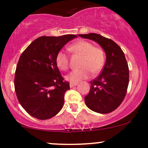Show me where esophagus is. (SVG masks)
Masks as SVG:
<instances>
[{
	"label": "esophagus",
	"mask_w": 148,
	"mask_h": 148,
	"mask_svg": "<svg viewBox=\"0 0 148 148\" xmlns=\"http://www.w3.org/2000/svg\"><path fill=\"white\" fill-rule=\"evenodd\" d=\"M77 84H78V83H72V82H70L69 86H70V87L72 88V87H74V86H77Z\"/></svg>",
	"instance_id": "esophagus-1"
}]
</instances>
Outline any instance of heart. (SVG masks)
<instances>
[{"instance_id":"1","label":"heart","mask_w":148,"mask_h":148,"mask_svg":"<svg viewBox=\"0 0 148 148\" xmlns=\"http://www.w3.org/2000/svg\"><path fill=\"white\" fill-rule=\"evenodd\" d=\"M69 51L82 56L80 69L74 70L66 76V79L70 82L77 83L88 79L92 74H97L102 69L105 62V53L100 47L94 46L89 41L80 40L71 44ZM56 63L61 70L66 71L69 66V56L64 51H59L56 56Z\"/></svg>"}]
</instances>
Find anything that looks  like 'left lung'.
I'll use <instances>...</instances> for the list:
<instances>
[{"instance_id":"1","label":"left lung","mask_w":148,"mask_h":148,"mask_svg":"<svg viewBox=\"0 0 148 148\" xmlns=\"http://www.w3.org/2000/svg\"><path fill=\"white\" fill-rule=\"evenodd\" d=\"M98 43L106 53L102 73L90 82L89 94L84 97L91 110L107 114L115 110L123 101L129 84V68L125 53L115 42L97 34H79Z\"/></svg>"}]
</instances>
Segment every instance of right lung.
<instances>
[{
    "instance_id": "right-lung-1",
    "label": "right lung",
    "mask_w": 148,
    "mask_h": 148,
    "mask_svg": "<svg viewBox=\"0 0 148 148\" xmlns=\"http://www.w3.org/2000/svg\"><path fill=\"white\" fill-rule=\"evenodd\" d=\"M77 37L74 34L41 36L21 55L15 72V91L21 105L32 117L47 120L62 110L70 86L61 75L56 56Z\"/></svg>"
}]
</instances>
